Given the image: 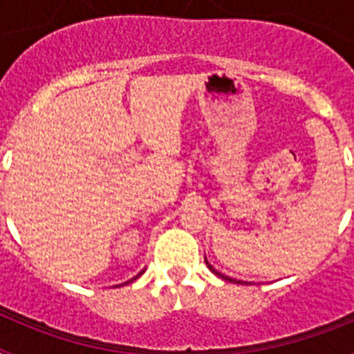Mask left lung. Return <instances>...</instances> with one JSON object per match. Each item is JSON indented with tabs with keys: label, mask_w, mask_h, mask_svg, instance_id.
I'll use <instances>...</instances> for the list:
<instances>
[{
	"label": "left lung",
	"mask_w": 354,
	"mask_h": 354,
	"mask_svg": "<svg viewBox=\"0 0 354 354\" xmlns=\"http://www.w3.org/2000/svg\"><path fill=\"white\" fill-rule=\"evenodd\" d=\"M205 264H207V268H209V270L212 271V273H214V274H218V277H220V278H223V280H227V282H236V283H241V280H236V278H230V277H227V274H221L220 271H216L214 268H212V266L209 264V262H207V259H205Z\"/></svg>",
	"instance_id": "left-lung-1"
}]
</instances>
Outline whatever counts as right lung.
Instances as JSON below:
<instances>
[{
	"label": "right lung",
	"instance_id": "obj_1",
	"mask_svg": "<svg viewBox=\"0 0 354 354\" xmlns=\"http://www.w3.org/2000/svg\"><path fill=\"white\" fill-rule=\"evenodd\" d=\"M142 273H143V271H142ZM142 273H140V274H142ZM140 274H138V277H140ZM138 277H134V278H131L129 282H133V280H136V278H138ZM129 282H126V283H129ZM126 283H122V286H126Z\"/></svg>",
	"mask_w": 354,
	"mask_h": 354
}]
</instances>
